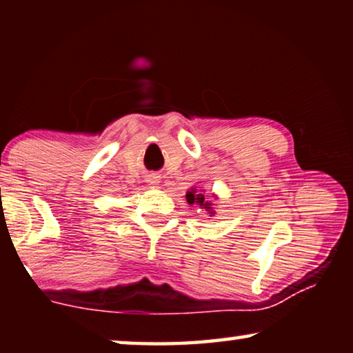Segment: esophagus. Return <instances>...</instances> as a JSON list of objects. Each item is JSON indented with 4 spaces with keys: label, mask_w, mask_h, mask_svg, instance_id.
I'll return each instance as SVG.
<instances>
[{
    "label": "esophagus",
    "mask_w": 353,
    "mask_h": 353,
    "mask_svg": "<svg viewBox=\"0 0 353 353\" xmlns=\"http://www.w3.org/2000/svg\"><path fill=\"white\" fill-rule=\"evenodd\" d=\"M146 182L149 185H157L160 182V174L159 172H149V174H146Z\"/></svg>",
    "instance_id": "1"
}]
</instances>
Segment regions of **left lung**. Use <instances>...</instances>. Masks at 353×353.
Returning <instances> with one entry per match:
<instances>
[{"instance_id":"8db88e82","label":"left lung","mask_w":353,"mask_h":353,"mask_svg":"<svg viewBox=\"0 0 353 353\" xmlns=\"http://www.w3.org/2000/svg\"><path fill=\"white\" fill-rule=\"evenodd\" d=\"M187 201H188V204H196V205H199V207H204L207 212H210L212 210V204L210 202H208L207 199H205V196L201 193H196L194 190H191V191H188L187 193Z\"/></svg>"}]
</instances>
